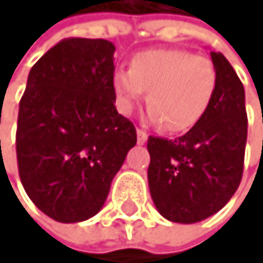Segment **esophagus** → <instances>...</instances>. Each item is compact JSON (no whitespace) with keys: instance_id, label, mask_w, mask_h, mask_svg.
I'll list each match as a JSON object with an SVG mask.
<instances>
[{"instance_id":"esophagus-1","label":"esophagus","mask_w":263,"mask_h":263,"mask_svg":"<svg viewBox=\"0 0 263 263\" xmlns=\"http://www.w3.org/2000/svg\"><path fill=\"white\" fill-rule=\"evenodd\" d=\"M146 139H148V134L145 133V130L137 129V143H139V145H143V143L146 142Z\"/></svg>"}]
</instances>
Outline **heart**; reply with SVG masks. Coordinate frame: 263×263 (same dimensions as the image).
Listing matches in <instances>:
<instances>
[{
    "label": "heart",
    "instance_id": "heart-1",
    "mask_svg": "<svg viewBox=\"0 0 263 263\" xmlns=\"http://www.w3.org/2000/svg\"><path fill=\"white\" fill-rule=\"evenodd\" d=\"M216 83L213 61L186 50H145L112 80L121 112L129 114L148 91V120L164 123L168 133H183L200 121Z\"/></svg>",
    "mask_w": 263,
    "mask_h": 263
}]
</instances>
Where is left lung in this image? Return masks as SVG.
<instances>
[{"instance_id": "1", "label": "left lung", "mask_w": 263, "mask_h": 263, "mask_svg": "<svg viewBox=\"0 0 263 263\" xmlns=\"http://www.w3.org/2000/svg\"><path fill=\"white\" fill-rule=\"evenodd\" d=\"M216 91L197 124L175 140L148 137V186L159 213L180 224L210 218L230 200L243 177L248 117L234 67L211 52Z\"/></svg>"}]
</instances>
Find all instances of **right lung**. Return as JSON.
<instances>
[{
  "instance_id": "right-lung-1",
  "label": "right lung",
  "mask_w": 263,
  "mask_h": 263,
  "mask_svg": "<svg viewBox=\"0 0 263 263\" xmlns=\"http://www.w3.org/2000/svg\"><path fill=\"white\" fill-rule=\"evenodd\" d=\"M114 53L110 41L69 37L29 70L17 120L18 175L58 222L95 216L137 143L133 121L115 107Z\"/></svg>"
}]
</instances>
